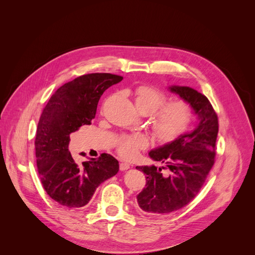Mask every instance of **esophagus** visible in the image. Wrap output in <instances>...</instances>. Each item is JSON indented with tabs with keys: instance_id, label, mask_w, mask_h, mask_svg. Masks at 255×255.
<instances>
[{
	"instance_id": "34e87169",
	"label": "esophagus",
	"mask_w": 255,
	"mask_h": 255,
	"mask_svg": "<svg viewBox=\"0 0 255 255\" xmlns=\"http://www.w3.org/2000/svg\"><path fill=\"white\" fill-rule=\"evenodd\" d=\"M128 169H130V165L128 163H121L120 164V170L121 171H126Z\"/></svg>"
}]
</instances>
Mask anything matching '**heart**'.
Returning <instances> with one entry per match:
<instances>
[{"instance_id":"1","label":"heart","mask_w":255,"mask_h":255,"mask_svg":"<svg viewBox=\"0 0 255 255\" xmlns=\"http://www.w3.org/2000/svg\"><path fill=\"white\" fill-rule=\"evenodd\" d=\"M134 101L137 109L143 115L157 111L152 116L151 125L157 140L163 143L176 140L191 123L193 110L187 102L177 100L166 103L167 95L153 86H138L134 91ZM148 145L149 139L143 133L123 134L116 141V149L126 159L135 158Z\"/></svg>"}]
</instances>
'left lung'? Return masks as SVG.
Masks as SVG:
<instances>
[{
	"mask_svg": "<svg viewBox=\"0 0 255 255\" xmlns=\"http://www.w3.org/2000/svg\"><path fill=\"white\" fill-rule=\"evenodd\" d=\"M172 92L186 101L198 116L195 129L153 149L149 156L166 167H136L146 176L145 188L137 195L138 206L149 215H164L187 205L199 192L216 158L219 119L211 102L187 86H172ZM161 169H168L165 175Z\"/></svg>",
	"mask_w": 255,
	"mask_h": 255,
	"instance_id": "obj_1",
	"label": "left lung"
}]
</instances>
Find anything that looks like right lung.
<instances>
[{"instance_id":"right-lung-1","label":"right lung","mask_w":255,"mask_h":255,"mask_svg":"<svg viewBox=\"0 0 255 255\" xmlns=\"http://www.w3.org/2000/svg\"><path fill=\"white\" fill-rule=\"evenodd\" d=\"M122 79L110 73L81 75L59 87L42 110L34 141L37 172L45 192L63 206L86 205L119 171V161L109 153L77 164L68 145L72 132L95 119L104 91Z\"/></svg>"}]
</instances>
